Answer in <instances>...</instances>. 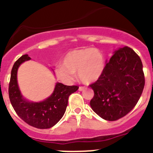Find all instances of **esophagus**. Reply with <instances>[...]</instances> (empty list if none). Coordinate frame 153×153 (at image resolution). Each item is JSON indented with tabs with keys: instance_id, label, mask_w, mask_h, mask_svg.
Returning <instances> with one entry per match:
<instances>
[{
	"instance_id": "esophagus-1",
	"label": "esophagus",
	"mask_w": 153,
	"mask_h": 153,
	"mask_svg": "<svg viewBox=\"0 0 153 153\" xmlns=\"http://www.w3.org/2000/svg\"><path fill=\"white\" fill-rule=\"evenodd\" d=\"M85 86H79V91H83V90L85 89Z\"/></svg>"
}]
</instances>
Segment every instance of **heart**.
Wrapping results in <instances>:
<instances>
[{"instance_id":"obj_1","label":"heart","mask_w":153,"mask_h":153,"mask_svg":"<svg viewBox=\"0 0 153 153\" xmlns=\"http://www.w3.org/2000/svg\"><path fill=\"white\" fill-rule=\"evenodd\" d=\"M105 68V58L99 49L88 47L68 52L62 60V66L56 68L58 79L65 84L74 81L77 72L82 82L91 83L99 79Z\"/></svg>"}]
</instances>
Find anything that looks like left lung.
I'll return each instance as SVG.
<instances>
[{
    "instance_id": "8db88e82",
    "label": "left lung",
    "mask_w": 153,
    "mask_h": 153,
    "mask_svg": "<svg viewBox=\"0 0 153 153\" xmlns=\"http://www.w3.org/2000/svg\"><path fill=\"white\" fill-rule=\"evenodd\" d=\"M145 85L143 64L128 46L115 51L101 77L89 85L94 91L90 106L107 121L127 115L137 104Z\"/></svg>"
}]
</instances>
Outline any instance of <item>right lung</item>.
I'll list each match as a JSON object with an SVG mask.
<instances>
[{
    "mask_svg": "<svg viewBox=\"0 0 153 153\" xmlns=\"http://www.w3.org/2000/svg\"><path fill=\"white\" fill-rule=\"evenodd\" d=\"M27 55L21 56L14 64L9 83V97L14 110L29 126L40 129L54 126L64 116L69 96L77 91V85H65L58 82L53 93L39 103L29 102L22 97L17 83V71L22 62L30 60Z\"/></svg>",
    "mask_w": 153,
    "mask_h": 153,
    "instance_id": "add662e5",
    "label": "right lung"
}]
</instances>
